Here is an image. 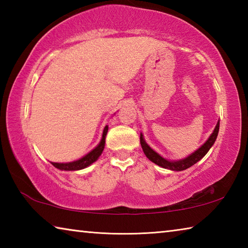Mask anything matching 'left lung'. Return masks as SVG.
I'll list each match as a JSON object with an SVG mask.
<instances>
[{
    "label": "left lung",
    "instance_id": "8db88e82",
    "mask_svg": "<svg viewBox=\"0 0 248 248\" xmlns=\"http://www.w3.org/2000/svg\"><path fill=\"white\" fill-rule=\"evenodd\" d=\"M219 128H220V121H217V124L216 125L215 130L211 133V136L209 137V139L205 141V143H203L200 148L195 151L194 153H191L189 156L185 157L183 159H179V161H169L164 157H162L158 153L155 152L154 150H152L150 146L146 144L145 140L143 139V134H140V143L142 146V150L145 154V156L148 157L150 161H152L155 164L163 167V169H167L170 170H184L189 169L190 166L195 165L197 162H199L201 158H202L205 154L208 153V151L211 149V146L215 144V142L217 140V133H219Z\"/></svg>",
    "mask_w": 248,
    "mask_h": 248
}]
</instances>
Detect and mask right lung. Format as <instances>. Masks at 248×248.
I'll use <instances>...</instances> for the list:
<instances>
[{"label":"right lung","instance_id":"obj_1","mask_svg":"<svg viewBox=\"0 0 248 248\" xmlns=\"http://www.w3.org/2000/svg\"><path fill=\"white\" fill-rule=\"evenodd\" d=\"M107 131H108V125L104 128L103 131V137L102 140H100L99 144L96 146L94 150H92L90 153H87L85 156H83L82 158L78 159V161L74 162H70V163H53L51 162V164L57 167L58 170H83L85 167L90 166L91 164H93L95 161H97V158L100 156V154L103 153L104 148H105V139H106L107 136Z\"/></svg>","mask_w":248,"mask_h":248}]
</instances>
